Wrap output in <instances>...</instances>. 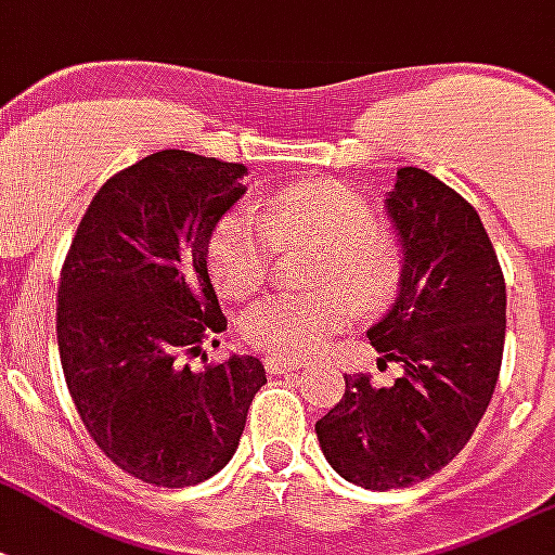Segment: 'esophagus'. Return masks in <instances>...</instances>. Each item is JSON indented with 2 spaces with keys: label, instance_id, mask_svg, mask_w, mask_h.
Masks as SVG:
<instances>
[{
  "label": "esophagus",
  "instance_id": "esophagus-1",
  "mask_svg": "<svg viewBox=\"0 0 555 555\" xmlns=\"http://www.w3.org/2000/svg\"><path fill=\"white\" fill-rule=\"evenodd\" d=\"M264 367H267V373H294V371H299V364H294V361H282V359H264Z\"/></svg>",
  "mask_w": 555,
  "mask_h": 555
}]
</instances>
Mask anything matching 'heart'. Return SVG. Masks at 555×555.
Here are the masks:
<instances>
[{
    "label": "heart",
    "instance_id": "obj_1",
    "mask_svg": "<svg viewBox=\"0 0 555 555\" xmlns=\"http://www.w3.org/2000/svg\"><path fill=\"white\" fill-rule=\"evenodd\" d=\"M276 241L323 253L318 285L326 297H270L246 311L244 338L270 359L302 361L326 344L350 314L382 309L403 276V258L376 229L373 208L359 194L330 182L299 184L267 205L264 220L229 215L208 244L217 288L244 299L270 276Z\"/></svg>",
    "mask_w": 555,
    "mask_h": 555
}]
</instances>
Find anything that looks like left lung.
Wrapping results in <instances>:
<instances>
[{"mask_svg":"<svg viewBox=\"0 0 555 555\" xmlns=\"http://www.w3.org/2000/svg\"><path fill=\"white\" fill-rule=\"evenodd\" d=\"M385 211L403 276L367 338L379 367L397 361L403 373L385 388L364 373L344 376L340 403L314 426L326 462L371 491L414 486L462 453L491 403L506 340V282L474 205L433 173L400 167Z\"/></svg>","mask_w":555,"mask_h":555,"instance_id":"left-lung-1","label":"left lung"}]
</instances>
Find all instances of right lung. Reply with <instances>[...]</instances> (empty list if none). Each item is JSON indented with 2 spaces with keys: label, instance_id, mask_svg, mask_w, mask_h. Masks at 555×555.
<instances>
[{
  "label": "right lung",
  "instance_id": "obj_1",
  "mask_svg": "<svg viewBox=\"0 0 555 555\" xmlns=\"http://www.w3.org/2000/svg\"><path fill=\"white\" fill-rule=\"evenodd\" d=\"M244 176V164L152 152L102 184L61 270L59 352L81 424L114 465L152 486L223 470L267 382L253 356L188 364L225 330L208 244L246 194Z\"/></svg>",
  "mask_w": 555,
  "mask_h": 555
}]
</instances>
